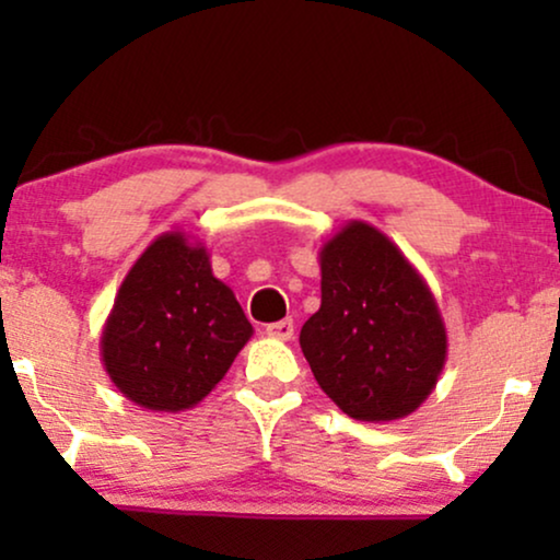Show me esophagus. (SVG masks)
<instances>
[{"label":"esophagus","instance_id":"1","mask_svg":"<svg viewBox=\"0 0 560 560\" xmlns=\"http://www.w3.org/2000/svg\"><path fill=\"white\" fill-rule=\"evenodd\" d=\"M266 334L273 339H281V342H289V339L294 337V324L292 318H284V320H276V324H268L266 326Z\"/></svg>","mask_w":560,"mask_h":560}]
</instances>
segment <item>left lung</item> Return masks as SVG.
Instances as JSON below:
<instances>
[{"label":"left lung","instance_id":"obj_1","mask_svg":"<svg viewBox=\"0 0 560 560\" xmlns=\"http://www.w3.org/2000/svg\"><path fill=\"white\" fill-rule=\"evenodd\" d=\"M320 307L300 347L318 387L358 421H397L421 408L447 361L432 289L387 234L347 221L318 253Z\"/></svg>","mask_w":560,"mask_h":560}]
</instances>
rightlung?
<instances>
[{"label":"right lung","mask_w":560,"mask_h":560,"mask_svg":"<svg viewBox=\"0 0 560 560\" xmlns=\"http://www.w3.org/2000/svg\"><path fill=\"white\" fill-rule=\"evenodd\" d=\"M253 337L210 253L184 231H165L139 255L115 294L100 355L124 397L155 413L202 402Z\"/></svg>","instance_id":"1"}]
</instances>
